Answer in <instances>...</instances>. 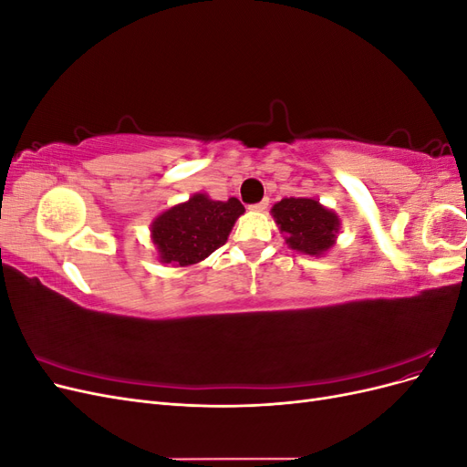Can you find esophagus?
I'll use <instances>...</instances> for the list:
<instances>
[{"label": "esophagus", "instance_id": "1", "mask_svg": "<svg viewBox=\"0 0 467 467\" xmlns=\"http://www.w3.org/2000/svg\"><path fill=\"white\" fill-rule=\"evenodd\" d=\"M251 210H255V212H265L266 208H268V199H263L261 202H257V204H251L249 206Z\"/></svg>", "mask_w": 467, "mask_h": 467}]
</instances>
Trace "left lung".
Listing matches in <instances>:
<instances>
[{
	"label": "left lung",
	"instance_id": "1",
	"mask_svg": "<svg viewBox=\"0 0 467 467\" xmlns=\"http://www.w3.org/2000/svg\"><path fill=\"white\" fill-rule=\"evenodd\" d=\"M273 216L280 232L286 234V244L296 251L317 257L335 245L338 218L317 201L282 199L273 206Z\"/></svg>",
	"mask_w": 467,
	"mask_h": 467
}]
</instances>
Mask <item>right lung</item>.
Instances as JSON below:
<instances>
[{"label":"right lung","instance_id":"obj_1","mask_svg":"<svg viewBox=\"0 0 467 467\" xmlns=\"http://www.w3.org/2000/svg\"><path fill=\"white\" fill-rule=\"evenodd\" d=\"M244 212L237 199L222 202L206 194H194L187 202L169 208L151 223V239L161 263L187 266L206 259L225 244Z\"/></svg>","mask_w":467,"mask_h":467}]
</instances>
